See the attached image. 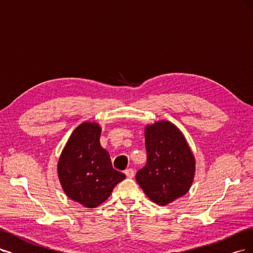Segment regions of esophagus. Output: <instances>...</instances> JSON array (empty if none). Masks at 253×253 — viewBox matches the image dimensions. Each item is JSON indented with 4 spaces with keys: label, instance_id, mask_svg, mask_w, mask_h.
<instances>
[{
    "label": "esophagus",
    "instance_id": "esophagus-1",
    "mask_svg": "<svg viewBox=\"0 0 253 253\" xmlns=\"http://www.w3.org/2000/svg\"><path fill=\"white\" fill-rule=\"evenodd\" d=\"M125 174H126L128 178H132V177H134V170L133 169H127L125 171Z\"/></svg>",
    "mask_w": 253,
    "mask_h": 253
}]
</instances>
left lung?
<instances>
[{
  "mask_svg": "<svg viewBox=\"0 0 253 253\" xmlns=\"http://www.w3.org/2000/svg\"><path fill=\"white\" fill-rule=\"evenodd\" d=\"M147 164L135 178L149 199L167 205L191 188L195 158L180 130L169 121L145 128Z\"/></svg>",
  "mask_w": 253,
  "mask_h": 253,
  "instance_id": "obj_1",
  "label": "left lung"
}]
</instances>
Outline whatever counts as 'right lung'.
Masks as SVG:
<instances>
[{"label": "right lung", "mask_w": 253, "mask_h": 253, "mask_svg": "<svg viewBox=\"0 0 253 253\" xmlns=\"http://www.w3.org/2000/svg\"><path fill=\"white\" fill-rule=\"evenodd\" d=\"M101 128L84 122L74 130L58 161V177L69 198L93 209L104 202L126 178L112 168L108 152L100 145Z\"/></svg>", "instance_id": "obj_1"}]
</instances>
